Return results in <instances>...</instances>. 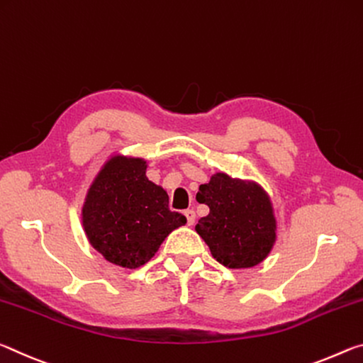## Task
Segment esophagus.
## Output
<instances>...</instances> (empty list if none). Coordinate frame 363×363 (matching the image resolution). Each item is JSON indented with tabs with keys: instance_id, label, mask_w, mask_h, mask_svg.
I'll return each mask as SVG.
<instances>
[{
	"instance_id": "34e87169",
	"label": "esophagus",
	"mask_w": 363,
	"mask_h": 363,
	"mask_svg": "<svg viewBox=\"0 0 363 363\" xmlns=\"http://www.w3.org/2000/svg\"><path fill=\"white\" fill-rule=\"evenodd\" d=\"M185 217H186L188 225H193L196 220V212L193 209H188V211H185Z\"/></svg>"
}]
</instances>
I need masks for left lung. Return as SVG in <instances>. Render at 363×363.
<instances>
[{
    "label": "left lung",
    "instance_id": "1",
    "mask_svg": "<svg viewBox=\"0 0 363 363\" xmlns=\"http://www.w3.org/2000/svg\"><path fill=\"white\" fill-rule=\"evenodd\" d=\"M196 199L209 206L196 231L217 262L228 269H251L270 254L277 220L262 186L218 172L199 186Z\"/></svg>",
    "mask_w": 363,
    "mask_h": 363
}]
</instances>
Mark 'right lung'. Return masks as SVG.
I'll use <instances>...</instances> for the list:
<instances>
[{
  "mask_svg": "<svg viewBox=\"0 0 363 363\" xmlns=\"http://www.w3.org/2000/svg\"><path fill=\"white\" fill-rule=\"evenodd\" d=\"M146 160L112 156L94 177L82 207L88 241L108 262L138 269L186 217L169 209V194L146 177Z\"/></svg>",
  "mask_w": 363,
  "mask_h": 363,
  "instance_id": "obj_1",
  "label": "right lung"
}]
</instances>
